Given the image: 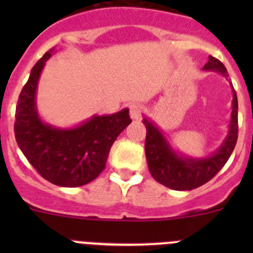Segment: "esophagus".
Masks as SVG:
<instances>
[{"label": "esophagus", "mask_w": 253, "mask_h": 253, "mask_svg": "<svg viewBox=\"0 0 253 253\" xmlns=\"http://www.w3.org/2000/svg\"><path fill=\"white\" fill-rule=\"evenodd\" d=\"M142 113H143L142 105H139V104L130 105V116H131V119L139 120L140 118H142Z\"/></svg>", "instance_id": "obj_1"}]
</instances>
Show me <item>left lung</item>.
I'll return each mask as SVG.
<instances>
[{"mask_svg": "<svg viewBox=\"0 0 253 253\" xmlns=\"http://www.w3.org/2000/svg\"><path fill=\"white\" fill-rule=\"evenodd\" d=\"M204 71H215L228 77L227 68L216 58L209 55ZM233 87V86H232ZM147 128L146 157L152 177L160 184L173 190H193L207 184L223 169L231 157L238 138V101L233 88L229 131L223 144L214 154L205 158H191L176 153L160 129L147 118L143 119Z\"/></svg>", "mask_w": 253, "mask_h": 253, "instance_id": "left-lung-1", "label": "left lung"}]
</instances>
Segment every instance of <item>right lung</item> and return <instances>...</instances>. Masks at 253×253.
<instances>
[{"label": "right lung", "instance_id": "1", "mask_svg": "<svg viewBox=\"0 0 253 253\" xmlns=\"http://www.w3.org/2000/svg\"><path fill=\"white\" fill-rule=\"evenodd\" d=\"M50 49L37 62L22 87L15 114V138L39 175L64 187L82 186L104 171L113 143L131 123L128 109L113 115H95L69 129L54 128L39 118L35 105L38 81Z\"/></svg>", "mask_w": 253, "mask_h": 253}]
</instances>
